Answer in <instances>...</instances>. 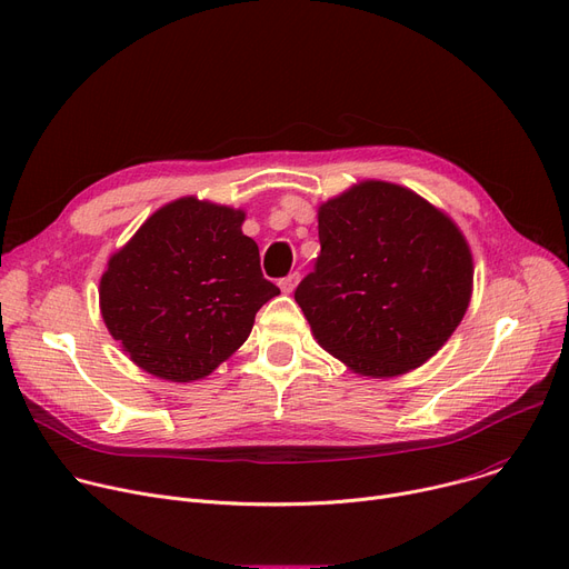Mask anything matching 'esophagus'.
Segmentation results:
<instances>
[{"label":"esophagus","mask_w":569,"mask_h":569,"mask_svg":"<svg viewBox=\"0 0 569 569\" xmlns=\"http://www.w3.org/2000/svg\"><path fill=\"white\" fill-rule=\"evenodd\" d=\"M297 283H300V274H297V272H292L290 277H286V279L279 281V286H281V290H283L286 295H290V292L297 288Z\"/></svg>","instance_id":"obj_1"}]
</instances>
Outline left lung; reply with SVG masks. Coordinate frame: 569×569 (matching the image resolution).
I'll return each instance as SVG.
<instances>
[{"label":"left lung","mask_w":569,"mask_h":569,"mask_svg":"<svg viewBox=\"0 0 569 569\" xmlns=\"http://www.w3.org/2000/svg\"><path fill=\"white\" fill-rule=\"evenodd\" d=\"M320 256L297 286L313 339L350 371L397 378L447 343L472 295L459 226L415 191L365 179L318 207Z\"/></svg>","instance_id":"1"}]
</instances>
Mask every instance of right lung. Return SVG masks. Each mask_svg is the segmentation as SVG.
<instances>
[{
  "label": "right lung",
  "mask_w": 569,
  "mask_h": 569,
  "mask_svg": "<svg viewBox=\"0 0 569 569\" xmlns=\"http://www.w3.org/2000/svg\"><path fill=\"white\" fill-rule=\"evenodd\" d=\"M244 209L177 198L108 258L99 307L142 371L170 382L212 373L242 346L258 309L279 295L260 272Z\"/></svg>",
  "instance_id": "right-lung-1"
}]
</instances>
